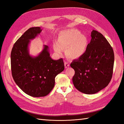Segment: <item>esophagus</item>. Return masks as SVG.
I'll list each match as a JSON object with an SVG mask.
<instances>
[{
    "mask_svg": "<svg viewBox=\"0 0 124 124\" xmlns=\"http://www.w3.org/2000/svg\"><path fill=\"white\" fill-rule=\"evenodd\" d=\"M69 66H70V65H69L68 62H65V66L66 68H68V67H69Z\"/></svg>",
    "mask_w": 124,
    "mask_h": 124,
    "instance_id": "esophagus-1",
    "label": "esophagus"
}]
</instances>
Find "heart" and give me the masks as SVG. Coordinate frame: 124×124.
<instances>
[{"label": "heart", "instance_id": "1", "mask_svg": "<svg viewBox=\"0 0 124 124\" xmlns=\"http://www.w3.org/2000/svg\"><path fill=\"white\" fill-rule=\"evenodd\" d=\"M88 44L87 38L76 29L65 30L59 33L58 43L54 44V49L57 53H61L66 50L67 57L77 59L83 56Z\"/></svg>", "mask_w": 124, "mask_h": 124}]
</instances>
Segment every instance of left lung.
<instances>
[{
	"label": "left lung",
	"mask_w": 124,
	"mask_h": 124,
	"mask_svg": "<svg viewBox=\"0 0 124 124\" xmlns=\"http://www.w3.org/2000/svg\"><path fill=\"white\" fill-rule=\"evenodd\" d=\"M84 54L70 66L75 71L74 86L86 94H94L109 84L113 74L114 54L106 38L95 30Z\"/></svg>",
	"instance_id": "left-lung-1"
}]
</instances>
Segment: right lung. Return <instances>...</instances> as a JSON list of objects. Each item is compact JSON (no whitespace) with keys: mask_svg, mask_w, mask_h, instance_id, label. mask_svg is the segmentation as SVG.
I'll use <instances>...</instances> for the list:
<instances>
[{"mask_svg":"<svg viewBox=\"0 0 124 124\" xmlns=\"http://www.w3.org/2000/svg\"><path fill=\"white\" fill-rule=\"evenodd\" d=\"M41 31L39 27L28 29L14 43L11 53L14 81L26 94L34 97L47 95L55 85L56 76L65 68L63 59H52L48 46L46 45L38 56L30 55L28 46L31 40Z\"/></svg>","mask_w":124,"mask_h":124,"instance_id":"add662e5","label":"right lung"}]
</instances>
